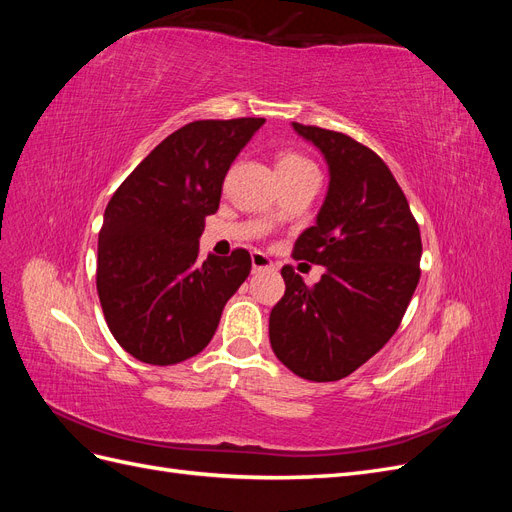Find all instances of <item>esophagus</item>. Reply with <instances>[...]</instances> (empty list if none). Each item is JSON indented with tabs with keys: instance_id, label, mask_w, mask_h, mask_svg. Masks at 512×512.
<instances>
[{
	"instance_id": "obj_1",
	"label": "esophagus",
	"mask_w": 512,
	"mask_h": 512,
	"mask_svg": "<svg viewBox=\"0 0 512 512\" xmlns=\"http://www.w3.org/2000/svg\"><path fill=\"white\" fill-rule=\"evenodd\" d=\"M252 267H254V271H260V269H271L273 267V260L267 256V254H262V252H252Z\"/></svg>"
}]
</instances>
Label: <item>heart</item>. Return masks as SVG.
<instances>
[{"mask_svg":"<svg viewBox=\"0 0 512 512\" xmlns=\"http://www.w3.org/2000/svg\"><path fill=\"white\" fill-rule=\"evenodd\" d=\"M314 168V164L309 162L305 156L297 151H280L275 156V170H277V177H286V175H294V173H301V170H309Z\"/></svg>","mask_w":512,"mask_h":512,"instance_id":"obj_1","label":"heart"}]
</instances>
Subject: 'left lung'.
Returning a JSON list of instances; mask_svg holds the SVG:
<instances>
[{"instance_id": "1", "label": "left lung", "mask_w": 512, "mask_h": 512, "mask_svg": "<svg viewBox=\"0 0 512 512\" xmlns=\"http://www.w3.org/2000/svg\"><path fill=\"white\" fill-rule=\"evenodd\" d=\"M329 164V192L316 226L292 258L324 267L307 286L286 265L284 297L271 309L269 339L292 374L314 382L350 376L397 331L421 277V230L393 173L348 134L292 123Z\"/></svg>"}]
</instances>
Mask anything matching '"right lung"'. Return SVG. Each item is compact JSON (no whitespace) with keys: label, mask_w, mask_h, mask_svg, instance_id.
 Returning <instances> with one entry per match:
<instances>
[{"label":"right lung","mask_w":512,"mask_h":512,"mask_svg":"<svg viewBox=\"0 0 512 512\" xmlns=\"http://www.w3.org/2000/svg\"><path fill=\"white\" fill-rule=\"evenodd\" d=\"M262 117L200 119L166 136L104 211L96 286L104 320L134 359L175 365L203 350L226 301L252 269L250 252L200 258L228 168Z\"/></svg>","instance_id":"right-lung-1"}]
</instances>
